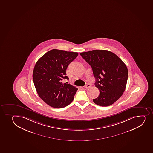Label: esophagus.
<instances>
[{
    "label": "esophagus",
    "mask_w": 153,
    "mask_h": 153,
    "mask_svg": "<svg viewBox=\"0 0 153 153\" xmlns=\"http://www.w3.org/2000/svg\"><path fill=\"white\" fill-rule=\"evenodd\" d=\"M90 86H90V84H87V85H85V86H84V88H88Z\"/></svg>",
    "instance_id": "1"
}]
</instances>
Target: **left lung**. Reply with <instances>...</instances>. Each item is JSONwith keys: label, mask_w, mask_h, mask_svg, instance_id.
Listing matches in <instances>:
<instances>
[{"label": "left lung", "mask_w": 153, "mask_h": 153, "mask_svg": "<svg viewBox=\"0 0 153 153\" xmlns=\"http://www.w3.org/2000/svg\"><path fill=\"white\" fill-rule=\"evenodd\" d=\"M80 55L90 65L99 90V95L93 99L95 104L108 106L114 104L123 95L126 87L128 70L126 65L115 54L109 51H90Z\"/></svg>", "instance_id": "obj_1"}]
</instances>
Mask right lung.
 Here are the masks:
<instances>
[{"label": "right lung", "mask_w": 153, "mask_h": 153, "mask_svg": "<svg viewBox=\"0 0 153 153\" xmlns=\"http://www.w3.org/2000/svg\"><path fill=\"white\" fill-rule=\"evenodd\" d=\"M78 55L77 52L53 49L36 62L33 83L39 97L51 107L61 108L72 102L78 88L62 80L69 79L66 70Z\"/></svg>", "instance_id": "obj_1"}]
</instances>
